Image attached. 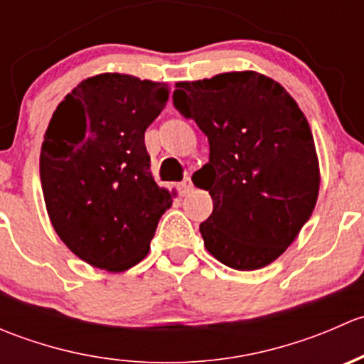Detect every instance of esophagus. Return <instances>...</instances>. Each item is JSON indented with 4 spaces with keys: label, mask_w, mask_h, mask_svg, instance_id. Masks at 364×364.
I'll return each mask as SVG.
<instances>
[{
    "label": "esophagus",
    "mask_w": 364,
    "mask_h": 364,
    "mask_svg": "<svg viewBox=\"0 0 364 364\" xmlns=\"http://www.w3.org/2000/svg\"><path fill=\"white\" fill-rule=\"evenodd\" d=\"M192 190H193V183L190 178H185L181 183H179V193H181V196H186V193H190Z\"/></svg>",
    "instance_id": "1"
}]
</instances>
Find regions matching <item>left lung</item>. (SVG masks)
<instances>
[{
    "label": "left lung",
    "instance_id": "1",
    "mask_svg": "<svg viewBox=\"0 0 364 364\" xmlns=\"http://www.w3.org/2000/svg\"><path fill=\"white\" fill-rule=\"evenodd\" d=\"M176 87L174 107L209 141V161L192 176L213 199L199 227L204 247L232 269H260L287 250L317 203L310 124L284 86L252 70Z\"/></svg>",
    "mask_w": 364,
    "mask_h": 364
}]
</instances>
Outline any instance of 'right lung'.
<instances>
[{
	"mask_svg": "<svg viewBox=\"0 0 364 364\" xmlns=\"http://www.w3.org/2000/svg\"><path fill=\"white\" fill-rule=\"evenodd\" d=\"M167 100V84L100 73L50 117L40 151L43 200L60 240L93 267L121 273L141 262L171 208L144 144Z\"/></svg>",
	"mask_w": 364,
	"mask_h": 364,
	"instance_id": "1",
	"label": "right lung"
}]
</instances>
